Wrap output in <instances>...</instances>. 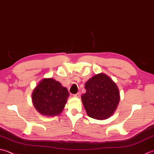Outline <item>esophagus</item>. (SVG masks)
Wrapping results in <instances>:
<instances>
[{
  "mask_svg": "<svg viewBox=\"0 0 154 154\" xmlns=\"http://www.w3.org/2000/svg\"><path fill=\"white\" fill-rule=\"evenodd\" d=\"M80 95H81L80 93H76V94H73V97H79Z\"/></svg>",
  "mask_w": 154,
  "mask_h": 154,
  "instance_id": "1",
  "label": "esophagus"
}]
</instances>
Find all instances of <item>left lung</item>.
<instances>
[{"label": "left lung", "instance_id": "left-lung-1", "mask_svg": "<svg viewBox=\"0 0 154 154\" xmlns=\"http://www.w3.org/2000/svg\"><path fill=\"white\" fill-rule=\"evenodd\" d=\"M86 93L81 99L88 116L98 120L112 115L120 100L116 85L106 75H94L85 83Z\"/></svg>", "mask_w": 154, "mask_h": 154}]
</instances>
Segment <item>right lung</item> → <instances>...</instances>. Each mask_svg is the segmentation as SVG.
<instances>
[{
  "instance_id": "1",
  "label": "right lung",
  "mask_w": 154,
  "mask_h": 154,
  "mask_svg": "<svg viewBox=\"0 0 154 154\" xmlns=\"http://www.w3.org/2000/svg\"><path fill=\"white\" fill-rule=\"evenodd\" d=\"M69 92L54 79H44L32 93L34 106L42 115L51 116L60 114L67 103Z\"/></svg>"
}]
</instances>
